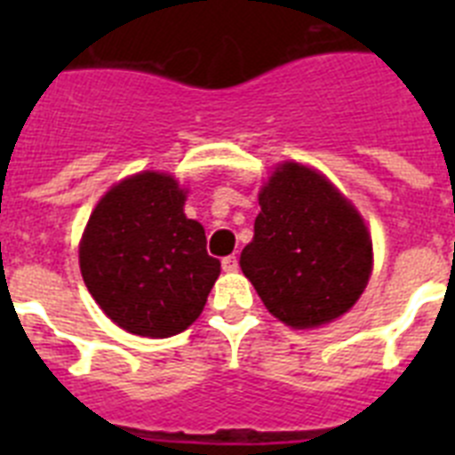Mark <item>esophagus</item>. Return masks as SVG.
Segmentation results:
<instances>
[{"mask_svg": "<svg viewBox=\"0 0 455 455\" xmlns=\"http://www.w3.org/2000/svg\"><path fill=\"white\" fill-rule=\"evenodd\" d=\"M223 271H228V273H235L236 268H239V259H236L235 255H228V257H223Z\"/></svg>", "mask_w": 455, "mask_h": 455, "instance_id": "1", "label": "esophagus"}]
</instances>
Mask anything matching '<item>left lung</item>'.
Returning a JSON list of instances; mask_svg holds the SVG:
<instances>
[{"instance_id": "obj_1", "label": "left lung", "mask_w": 455, "mask_h": 455, "mask_svg": "<svg viewBox=\"0 0 455 455\" xmlns=\"http://www.w3.org/2000/svg\"><path fill=\"white\" fill-rule=\"evenodd\" d=\"M259 207L239 264L268 312L300 331L348 312L373 267L357 209L321 172L296 162L273 171Z\"/></svg>"}]
</instances>
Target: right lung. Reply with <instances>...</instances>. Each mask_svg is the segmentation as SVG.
I'll return each instance as SVG.
<instances>
[{"label": "right lung", "mask_w": 455, "mask_h": 455, "mask_svg": "<svg viewBox=\"0 0 455 455\" xmlns=\"http://www.w3.org/2000/svg\"><path fill=\"white\" fill-rule=\"evenodd\" d=\"M184 200L172 175L146 171L108 188L86 223L84 283L104 315L132 335L164 339L187 331L220 273Z\"/></svg>", "instance_id": "obj_1"}]
</instances>
